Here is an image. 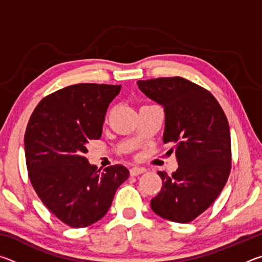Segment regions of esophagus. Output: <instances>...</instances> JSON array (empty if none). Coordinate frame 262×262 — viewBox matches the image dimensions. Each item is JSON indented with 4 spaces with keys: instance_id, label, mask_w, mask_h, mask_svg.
I'll use <instances>...</instances> for the list:
<instances>
[{
    "instance_id": "esophagus-1",
    "label": "esophagus",
    "mask_w": 262,
    "mask_h": 262,
    "mask_svg": "<svg viewBox=\"0 0 262 262\" xmlns=\"http://www.w3.org/2000/svg\"><path fill=\"white\" fill-rule=\"evenodd\" d=\"M145 171H147V170H145L144 167H139V166H134V167H132L130 170H129V172H130V176H133V177H135V176H139V174L144 173Z\"/></svg>"
}]
</instances>
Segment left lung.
<instances>
[{
    "mask_svg": "<svg viewBox=\"0 0 262 262\" xmlns=\"http://www.w3.org/2000/svg\"><path fill=\"white\" fill-rule=\"evenodd\" d=\"M140 90L163 105V142L172 145L179 167L171 176L158 172L162 189L151 209L163 219L189 223L211 206L231 171L229 122L207 89L184 77L137 81Z\"/></svg>",
    "mask_w": 262,
    "mask_h": 262,
    "instance_id": "8db88e82",
    "label": "left lung"
}]
</instances>
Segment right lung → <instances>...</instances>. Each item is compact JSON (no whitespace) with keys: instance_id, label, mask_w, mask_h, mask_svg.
<instances>
[{"instance_id":"obj_1","label":"right lung","mask_w":262,"mask_h":262,"mask_svg":"<svg viewBox=\"0 0 262 262\" xmlns=\"http://www.w3.org/2000/svg\"><path fill=\"white\" fill-rule=\"evenodd\" d=\"M120 85L79 83L42 98L24 135L32 187L52 214L72 228H85L106 215L129 171L120 164L100 172L90 165L86 145L99 140L106 111Z\"/></svg>"}]
</instances>
